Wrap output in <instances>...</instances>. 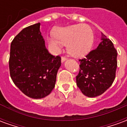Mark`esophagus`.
Here are the masks:
<instances>
[{
	"label": "esophagus",
	"instance_id": "esophagus-1",
	"mask_svg": "<svg viewBox=\"0 0 127 127\" xmlns=\"http://www.w3.org/2000/svg\"><path fill=\"white\" fill-rule=\"evenodd\" d=\"M66 57H64V56H63V57L61 58V62H62V63L64 62V61H66Z\"/></svg>",
	"mask_w": 127,
	"mask_h": 127
}]
</instances>
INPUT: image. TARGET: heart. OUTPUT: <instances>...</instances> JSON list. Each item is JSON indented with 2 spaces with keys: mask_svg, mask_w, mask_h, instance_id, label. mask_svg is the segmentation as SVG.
Returning a JSON list of instances; mask_svg holds the SVG:
<instances>
[{
  "mask_svg": "<svg viewBox=\"0 0 127 127\" xmlns=\"http://www.w3.org/2000/svg\"><path fill=\"white\" fill-rule=\"evenodd\" d=\"M54 36L47 38L50 50L59 52L63 45H66L68 52L73 56L85 55L90 50L94 41V34L87 24H74L60 27L54 32Z\"/></svg>",
  "mask_w": 127,
  "mask_h": 127,
  "instance_id": "obj_1",
  "label": "heart"
}]
</instances>
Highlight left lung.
<instances>
[{
    "mask_svg": "<svg viewBox=\"0 0 127 127\" xmlns=\"http://www.w3.org/2000/svg\"><path fill=\"white\" fill-rule=\"evenodd\" d=\"M79 61L80 69L76 83L84 95L95 97L112 86L117 68V52L111 40L104 34L101 33L98 47Z\"/></svg>",
    "mask_w": 127,
    "mask_h": 127,
    "instance_id": "obj_1",
    "label": "left lung"
}]
</instances>
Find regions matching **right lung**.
I'll use <instances>...</instances> for the list:
<instances>
[{"label": "right lung", "instance_id": "1", "mask_svg": "<svg viewBox=\"0 0 127 127\" xmlns=\"http://www.w3.org/2000/svg\"><path fill=\"white\" fill-rule=\"evenodd\" d=\"M40 23L24 29L11 43L10 75L15 85L32 98H44L54 88L61 65L59 56L52 55L45 46Z\"/></svg>", "mask_w": 127, "mask_h": 127}]
</instances>
